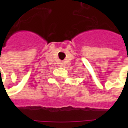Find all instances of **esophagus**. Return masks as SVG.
<instances>
[{
	"label": "esophagus",
	"mask_w": 128,
	"mask_h": 128,
	"mask_svg": "<svg viewBox=\"0 0 128 128\" xmlns=\"http://www.w3.org/2000/svg\"><path fill=\"white\" fill-rule=\"evenodd\" d=\"M62 65H63L62 63H60V66H62Z\"/></svg>",
	"instance_id": "34e87169"
}]
</instances>
